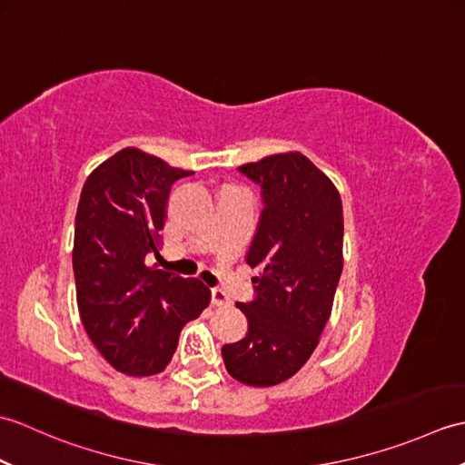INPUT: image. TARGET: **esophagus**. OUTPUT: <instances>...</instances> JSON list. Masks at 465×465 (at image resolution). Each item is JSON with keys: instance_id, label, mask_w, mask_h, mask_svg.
Here are the masks:
<instances>
[{"instance_id": "esophagus-1", "label": "esophagus", "mask_w": 465, "mask_h": 465, "mask_svg": "<svg viewBox=\"0 0 465 465\" xmlns=\"http://www.w3.org/2000/svg\"><path fill=\"white\" fill-rule=\"evenodd\" d=\"M212 302H213V305H217V308H232V300L227 298L225 292L220 288L212 290Z\"/></svg>"}]
</instances>
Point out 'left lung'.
Returning a JSON list of instances; mask_svg holds the SVG:
<instances>
[{"label":"left lung","instance_id":"obj_1","mask_svg":"<svg viewBox=\"0 0 465 465\" xmlns=\"http://www.w3.org/2000/svg\"><path fill=\"white\" fill-rule=\"evenodd\" d=\"M262 185L263 212L248 265L255 300L238 303L248 335L222 348L227 373L253 388L290 380L318 348L343 268L338 187L300 152L243 163Z\"/></svg>","mask_w":465,"mask_h":465}]
</instances>
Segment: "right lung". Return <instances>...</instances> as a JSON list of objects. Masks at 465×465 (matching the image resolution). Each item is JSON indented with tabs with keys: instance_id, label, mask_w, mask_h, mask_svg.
Listing matches in <instances>:
<instances>
[{
	"instance_id": "obj_1",
	"label": "right lung",
	"mask_w": 465,
	"mask_h": 465,
	"mask_svg": "<svg viewBox=\"0 0 465 465\" xmlns=\"http://www.w3.org/2000/svg\"><path fill=\"white\" fill-rule=\"evenodd\" d=\"M192 173L124 147L87 175L77 205V310L105 361L134 378L163 371L183 325L212 300L197 278L145 263V255L162 245L173 182Z\"/></svg>"
}]
</instances>
